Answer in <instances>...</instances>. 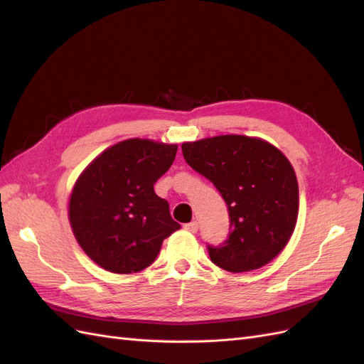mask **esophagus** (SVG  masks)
Listing matches in <instances>:
<instances>
[{
    "instance_id": "esophagus-1",
    "label": "esophagus",
    "mask_w": 364,
    "mask_h": 364,
    "mask_svg": "<svg viewBox=\"0 0 364 364\" xmlns=\"http://www.w3.org/2000/svg\"><path fill=\"white\" fill-rule=\"evenodd\" d=\"M184 229L192 232V234H195V232L198 230V223L197 221H192V223H188V225H184Z\"/></svg>"
}]
</instances>
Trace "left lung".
<instances>
[{"mask_svg":"<svg viewBox=\"0 0 364 364\" xmlns=\"http://www.w3.org/2000/svg\"><path fill=\"white\" fill-rule=\"evenodd\" d=\"M195 172L208 178L228 204L229 234L208 245L213 264L249 272L282 252L295 229L298 183L287 158L263 139L221 135L181 146Z\"/></svg>","mask_w":364,"mask_h":364,"instance_id":"8db88e82","label":"left lung"}]
</instances>
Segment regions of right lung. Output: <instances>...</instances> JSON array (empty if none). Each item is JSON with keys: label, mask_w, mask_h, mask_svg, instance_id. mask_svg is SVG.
<instances>
[{"label": "right lung", "mask_w": 364, "mask_h": 364, "mask_svg": "<svg viewBox=\"0 0 364 364\" xmlns=\"http://www.w3.org/2000/svg\"><path fill=\"white\" fill-rule=\"evenodd\" d=\"M176 144L126 139L109 147L81 173L69 218L80 246L102 269L134 274L151 266L164 238L181 226L154 184L172 166Z\"/></svg>", "instance_id": "obj_1"}]
</instances>
